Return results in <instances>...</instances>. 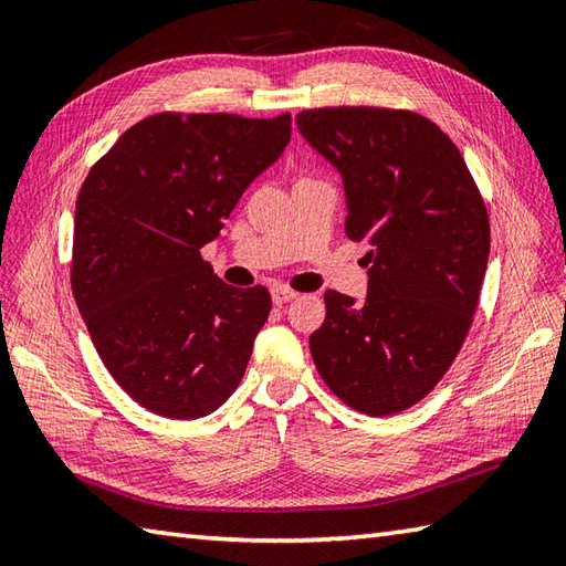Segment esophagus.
<instances>
[{
	"label": "esophagus",
	"mask_w": 566,
	"mask_h": 566,
	"mask_svg": "<svg viewBox=\"0 0 566 566\" xmlns=\"http://www.w3.org/2000/svg\"><path fill=\"white\" fill-rule=\"evenodd\" d=\"M296 296H298V294H296L294 290H290V286H284V284H274V286H272V302H274L276 306L292 302V298H296Z\"/></svg>",
	"instance_id": "esophagus-1"
}]
</instances>
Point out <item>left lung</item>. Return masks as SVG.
Segmentation results:
<instances>
[{
  "instance_id": "8db88e82",
  "label": "left lung",
  "mask_w": 566,
  "mask_h": 566,
  "mask_svg": "<svg viewBox=\"0 0 566 566\" xmlns=\"http://www.w3.org/2000/svg\"><path fill=\"white\" fill-rule=\"evenodd\" d=\"M296 124L343 175L347 238L369 245L367 298L323 294L311 355L355 411H406L438 387L474 323L491 245L484 197L450 136L416 112L321 106Z\"/></svg>"
}]
</instances>
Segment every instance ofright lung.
Listing matches in <instances>:
<instances>
[{
  "label": "right lung",
  "mask_w": 566,
  "mask_h": 566,
  "mask_svg": "<svg viewBox=\"0 0 566 566\" xmlns=\"http://www.w3.org/2000/svg\"><path fill=\"white\" fill-rule=\"evenodd\" d=\"M292 116L160 112L130 126L82 182L70 284L104 367L163 418L213 413L270 316L201 258L245 187L280 158Z\"/></svg>",
  "instance_id": "add662e5"
}]
</instances>
